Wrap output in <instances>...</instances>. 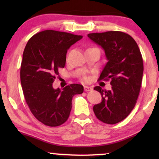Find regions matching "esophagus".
Listing matches in <instances>:
<instances>
[{
    "label": "esophagus",
    "instance_id": "esophagus-1",
    "mask_svg": "<svg viewBox=\"0 0 159 159\" xmlns=\"http://www.w3.org/2000/svg\"><path fill=\"white\" fill-rule=\"evenodd\" d=\"M84 88L85 92H89V91H91V90H93L92 87H87V86H84Z\"/></svg>",
    "mask_w": 159,
    "mask_h": 159
}]
</instances>
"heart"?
<instances>
[{
  "instance_id": "heart-1",
  "label": "heart",
  "mask_w": 159,
  "mask_h": 159,
  "mask_svg": "<svg viewBox=\"0 0 159 159\" xmlns=\"http://www.w3.org/2000/svg\"><path fill=\"white\" fill-rule=\"evenodd\" d=\"M87 80H88V78H87V76H84V77L83 78V81H87Z\"/></svg>"
}]
</instances>
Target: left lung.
Here are the masks:
<instances>
[{"label":"left lung","instance_id":"obj_1","mask_svg":"<svg viewBox=\"0 0 159 159\" xmlns=\"http://www.w3.org/2000/svg\"><path fill=\"white\" fill-rule=\"evenodd\" d=\"M88 37L105 50L107 63L98 81H111V90L94 87L102 96L93 111L100 121L116 124L126 118L137 102L141 86L143 63L138 44L121 31L89 34Z\"/></svg>","mask_w":159,"mask_h":159}]
</instances>
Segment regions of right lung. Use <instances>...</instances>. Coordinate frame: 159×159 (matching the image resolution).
<instances>
[{"label":"right lung","mask_w":159,"mask_h":159,"mask_svg":"<svg viewBox=\"0 0 159 159\" xmlns=\"http://www.w3.org/2000/svg\"><path fill=\"white\" fill-rule=\"evenodd\" d=\"M82 36L46 30L27 42L23 52L20 78L25 101L34 116L45 125L55 127L68 120L72 97L84 92L83 86L72 84L63 90L52 84L58 69L64 68L67 50Z\"/></svg>","instance_id":"add662e5"}]
</instances>
